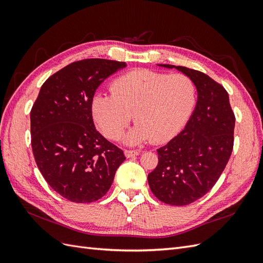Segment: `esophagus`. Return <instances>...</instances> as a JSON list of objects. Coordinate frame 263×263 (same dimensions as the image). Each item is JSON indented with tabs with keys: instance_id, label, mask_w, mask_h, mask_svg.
Returning a JSON list of instances; mask_svg holds the SVG:
<instances>
[{
	"instance_id": "esophagus-1",
	"label": "esophagus",
	"mask_w": 263,
	"mask_h": 263,
	"mask_svg": "<svg viewBox=\"0 0 263 263\" xmlns=\"http://www.w3.org/2000/svg\"><path fill=\"white\" fill-rule=\"evenodd\" d=\"M141 154L140 150H125V156L127 158H132L135 156H138Z\"/></svg>"
}]
</instances>
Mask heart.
I'll use <instances>...</instances> for the list:
<instances>
[{
	"instance_id": "heart-1",
	"label": "heart",
	"mask_w": 263,
	"mask_h": 263,
	"mask_svg": "<svg viewBox=\"0 0 263 263\" xmlns=\"http://www.w3.org/2000/svg\"><path fill=\"white\" fill-rule=\"evenodd\" d=\"M113 94H95L92 114L107 138L117 139L134 119L138 122L125 135L128 145L151 139L164 142L176 135L194 107L196 87L183 73L168 74L139 69L117 78Z\"/></svg>"
}]
</instances>
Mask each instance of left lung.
<instances>
[{
    "mask_svg": "<svg viewBox=\"0 0 263 263\" xmlns=\"http://www.w3.org/2000/svg\"><path fill=\"white\" fill-rule=\"evenodd\" d=\"M192 79L197 102L178 136L157 149L158 164L148 174L151 192L161 202L183 206L195 202L215 185L234 147L235 114L224 86L201 71L160 65Z\"/></svg>",
    "mask_w": 263,
    "mask_h": 263,
    "instance_id": "obj_1",
    "label": "left lung"
}]
</instances>
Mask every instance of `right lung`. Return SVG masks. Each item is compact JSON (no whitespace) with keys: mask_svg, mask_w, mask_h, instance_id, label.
<instances>
[{"mask_svg":"<svg viewBox=\"0 0 263 263\" xmlns=\"http://www.w3.org/2000/svg\"><path fill=\"white\" fill-rule=\"evenodd\" d=\"M126 62L84 59L42 85L30 110L31 149L52 190L74 203L104 196L124 160L122 149L95 129L92 99L100 84Z\"/></svg>","mask_w":263,"mask_h":263,"instance_id":"right-lung-1","label":"right lung"}]
</instances>
